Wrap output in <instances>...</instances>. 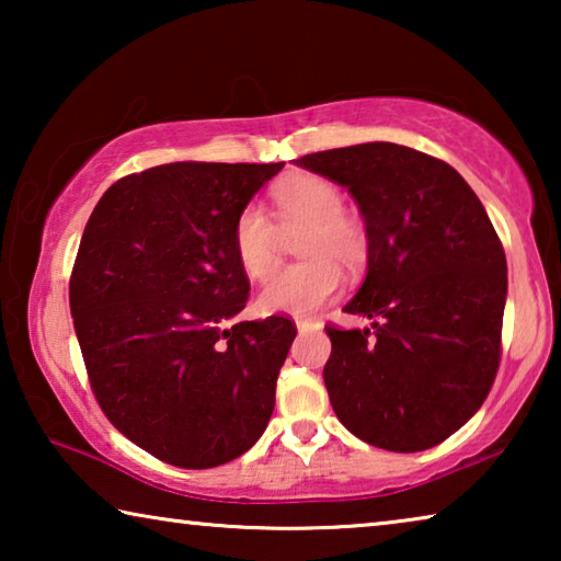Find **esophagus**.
Listing matches in <instances>:
<instances>
[{"instance_id": "1", "label": "esophagus", "mask_w": 561, "mask_h": 561, "mask_svg": "<svg viewBox=\"0 0 561 561\" xmlns=\"http://www.w3.org/2000/svg\"><path fill=\"white\" fill-rule=\"evenodd\" d=\"M321 324H319V321L317 319H297V329L301 331V334H304V331H314V329H319Z\"/></svg>"}]
</instances>
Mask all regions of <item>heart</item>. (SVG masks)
I'll use <instances>...</instances> for the list:
<instances>
[{
  "instance_id": "b5f03b06",
  "label": "heart",
  "mask_w": 561,
  "mask_h": 561,
  "mask_svg": "<svg viewBox=\"0 0 561 561\" xmlns=\"http://www.w3.org/2000/svg\"><path fill=\"white\" fill-rule=\"evenodd\" d=\"M279 225L260 203H247L234 217L232 247L247 277L267 282L279 267L284 232L307 227L299 240L304 262L277 274L260 294L264 311L309 314L336 297L341 272H358L368 260V232L344 210L341 190L319 175H291L274 187Z\"/></svg>"
}]
</instances>
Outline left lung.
<instances>
[{
  "mask_svg": "<svg viewBox=\"0 0 561 561\" xmlns=\"http://www.w3.org/2000/svg\"><path fill=\"white\" fill-rule=\"evenodd\" d=\"M297 165L348 187L368 232V272L327 327L324 383L356 438L417 453L485 403L502 354L507 260L485 207L445 160L396 144L321 150Z\"/></svg>",
  "mask_w": 561,
  "mask_h": 561,
  "instance_id": "1",
  "label": "left lung"
}]
</instances>
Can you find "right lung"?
<instances>
[{
  "instance_id": "obj_1",
  "label": "right lung",
  "mask_w": 561,
  "mask_h": 561,
  "mask_svg": "<svg viewBox=\"0 0 561 561\" xmlns=\"http://www.w3.org/2000/svg\"><path fill=\"white\" fill-rule=\"evenodd\" d=\"M284 163H168L113 183L76 254L69 304L91 391L138 448L185 470L260 440L297 336L230 321L250 299L234 217Z\"/></svg>"
}]
</instances>
